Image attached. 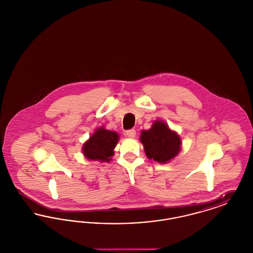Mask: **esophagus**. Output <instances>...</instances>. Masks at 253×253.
Instances as JSON below:
<instances>
[{"instance_id": "obj_1", "label": "esophagus", "mask_w": 253, "mask_h": 253, "mask_svg": "<svg viewBox=\"0 0 253 253\" xmlns=\"http://www.w3.org/2000/svg\"><path fill=\"white\" fill-rule=\"evenodd\" d=\"M135 134H136V132H135V130H133V129L128 130V131L126 132V135H127L128 137H130V138H133V137L135 136Z\"/></svg>"}]
</instances>
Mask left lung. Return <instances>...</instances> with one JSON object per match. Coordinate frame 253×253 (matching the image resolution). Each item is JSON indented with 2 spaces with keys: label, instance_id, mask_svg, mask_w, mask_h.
<instances>
[{
  "label": "left lung",
  "instance_id": "obj_1",
  "mask_svg": "<svg viewBox=\"0 0 253 253\" xmlns=\"http://www.w3.org/2000/svg\"><path fill=\"white\" fill-rule=\"evenodd\" d=\"M140 142L149 159L160 164L168 163L181 151V137L163 121H155L149 130H142Z\"/></svg>",
  "mask_w": 253,
  "mask_h": 253
}]
</instances>
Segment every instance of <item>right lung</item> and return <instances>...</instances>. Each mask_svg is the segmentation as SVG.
<instances>
[{
  "label": "right lung",
  "instance_id": "1",
  "mask_svg": "<svg viewBox=\"0 0 253 253\" xmlns=\"http://www.w3.org/2000/svg\"><path fill=\"white\" fill-rule=\"evenodd\" d=\"M120 140L119 133L100 126L83 145V154L86 159L99 162L112 160L114 149Z\"/></svg>",
  "mask_w": 253,
  "mask_h": 253
}]
</instances>
